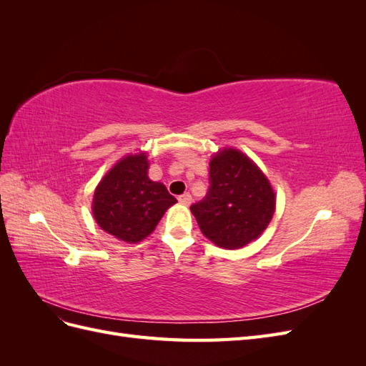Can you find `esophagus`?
<instances>
[{"label": "esophagus", "mask_w": 366, "mask_h": 366, "mask_svg": "<svg viewBox=\"0 0 366 366\" xmlns=\"http://www.w3.org/2000/svg\"><path fill=\"white\" fill-rule=\"evenodd\" d=\"M177 200H179L182 204H191V202H192V197H191V194L189 192H184V194H182V195H179L177 197Z\"/></svg>", "instance_id": "obj_1"}]
</instances>
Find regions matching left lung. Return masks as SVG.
<instances>
[{
	"label": "left lung",
	"mask_w": 366,
	"mask_h": 366,
	"mask_svg": "<svg viewBox=\"0 0 366 366\" xmlns=\"http://www.w3.org/2000/svg\"><path fill=\"white\" fill-rule=\"evenodd\" d=\"M209 189L191 206L203 235L223 249H239L257 239L274 212L269 180L244 154L218 152L209 163Z\"/></svg>",
	"instance_id": "left-lung-1"
}]
</instances>
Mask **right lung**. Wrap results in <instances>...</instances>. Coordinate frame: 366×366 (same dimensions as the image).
I'll list each match as a JSON object with an SVG mask.
<instances>
[{
  "label": "right lung",
  "instance_id": "obj_1",
  "mask_svg": "<svg viewBox=\"0 0 366 366\" xmlns=\"http://www.w3.org/2000/svg\"><path fill=\"white\" fill-rule=\"evenodd\" d=\"M177 203L164 184L148 177L145 154L122 159L94 192L96 223L125 242H139L156 229L164 210Z\"/></svg>",
  "mask_w": 366,
  "mask_h": 366
}]
</instances>
